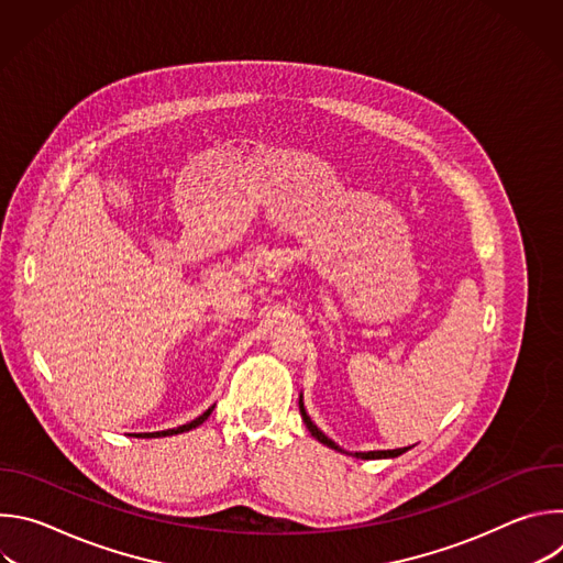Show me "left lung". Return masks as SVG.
Returning <instances> with one entry per match:
<instances>
[{
    "instance_id": "obj_1",
    "label": "left lung",
    "mask_w": 563,
    "mask_h": 563,
    "mask_svg": "<svg viewBox=\"0 0 563 563\" xmlns=\"http://www.w3.org/2000/svg\"><path fill=\"white\" fill-rule=\"evenodd\" d=\"M298 408H300V417H302V421H305V426H307V430L311 432V437H316L320 443L323 445H328V448H332V450H339V452H345V450H341L332 439H328L323 432H320L316 426H313V421L309 419V415L305 412V406H302V396H300V400H298ZM410 448H398V450H374V452H354V456L356 459H394V456H398V454H404V452H408ZM347 454V452H345Z\"/></svg>"
}]
</instances>
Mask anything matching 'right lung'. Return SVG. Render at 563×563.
<instances>
[{
  "instance_id": "add662e5",
  "label": "right lung",
  "mask_w": 563,
  "mask_h": 563,
  "mask_svg": "<svg viewBox=\"0 0 563 563\" xmlns=\"http://www.w3.org/2000/svg\"><path fill=\"white\" fill-rule=\"evenodd\" d=\"M213 412V406L207 410V412H202L198 419H194V421H189V423H185V426H180V428H174V430H163V432H148V434H144V437H172V434H180V432H189V430H194V428H198V426H202L207 419H209V415ZM142 437V434H140Z\"/></svg>"
}]
</instances>
